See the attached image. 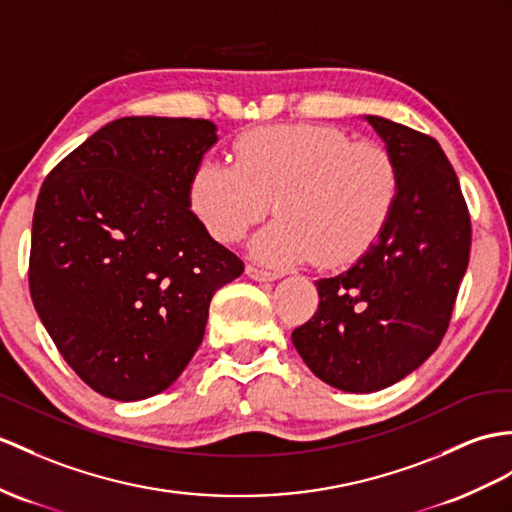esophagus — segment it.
<instances>
[{"label": "esophagus", "mask_w": 512, "mask_h": 512, "mask_svg": "<svg viewBox=\"0 0 512 512\" xmlns=\"http://www.w3.org/2000/svg\"><path fill=\"white\" fill-rule=\"evenodd\" d=\"M247 276L256 280V282H273L280 278L278 271H269V269H263V267H256V265H247Z\"/></svg>", "instance_id": "obj_1"}]
</instances>
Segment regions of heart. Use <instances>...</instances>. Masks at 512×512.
I'll use <instances>...</instances> for the list:
<instances>
[{"label":"heart","instance_id":"obj_1","mask_svg":"<svg viewBox=\"0 0 512 512\" xmlns=\"http://www.w3.org/2000/svg\"><path fill=\"white\" fill-rule=\"evenodd\" d=\"M397 165L373 141L313 123L249 130L234 143V165L204 158L189 182V199L204 228L236 243L271 210L252 252L271 267L317 258L339 267L367 252L397 197Z\"/></svg>","mask_w":512,"mask_h":512}]
</instances>
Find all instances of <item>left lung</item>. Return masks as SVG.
I'll return each instance as SVG.
<instances>
[{
	"instance_id": "1",
	"label": "left lung",
	"mask_w": 512,
	"mask_h": 512,
	"mask_svg": "<svg viewBox=\"0 0 512 512\" xmlns=\"http://www.w3.org/2000/svg\"><path fill=\"white\" fill-rule=\"evenodd\" d=\"M397 165V197L367 252L317 280L319 308L291 339L319 380L347 393L386 389L447 332L469 265L471 221L450 160L432 136L365 117Z\"/></svg>"
}]
</instances>
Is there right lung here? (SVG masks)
<instances>
[{"label": "right lung", "instance_id": "1", "mask_svg": "<svg viewBox=\"0 0 512 512\" xmlns=\"http://www.w3.org/2000/svg\"><path fill=\"white\" fill-rule=\"evenodd\" d=\"M215 143L208 119L123 117L41 186L32 302L67 365L110 400L169 389L204 339L215 291L245 269L191 210V176Z\"/></svg>", "mask_w": 512, "mask_h": 512}]
</instances>
